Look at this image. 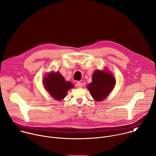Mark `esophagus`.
Here are the masks:
<instances>
[{
    "instance_id": "1",
    "label": "esophagus",
    "mask_w": 156,
    "mask_h": 156,
    "mask_svg": "<svg viewBox=\"0 0 156 156\" xmlns=\"http://www.w3.org/2000/svg\"><path fill=\"white\" fill-rule=\"evenodd\" d=\"M76 86H77L78 87H79V88L81 87H82V83L80 82V81H78V82L76 83Z\"/></svg>"
}]
</instances>
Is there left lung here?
Returning <instances> with one entry per match:
<instances>
[{
  "label": "left lung",
  "instance_id": "left-lung-1",
  "mask_svg": "<svg viewBox=\"0 0 156 156\" xmlns=\"http://www.w3.org/2000/svg\"><path fill=\"white\" fill-rule=\"evenodd\" d=\"M116 81L108 70H96L93 75L92 82L87 85L91 96L96 101L105 99L114 89Z\"/></svg>",
  "mask_w": 156,
  "mask_h": 156
}]
</instances>
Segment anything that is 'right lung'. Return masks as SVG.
Returning <instances> with one entry per match:
<instances>
[{
  "label": "right lung",
  "mask_w": 156,
  "mask_h": 156,
  "mask_svg": "<svg viewBox=\"0 0 156 156\" xmlns=\"http://www.w3.org/2000/svg\"><path fill=\"white\" fill-rule=\"evenodd\" d=\"M42 83L46 91L57 101L63 99L68 91L74 87L73 83L66 81L58 72H50L44 77Z\"/></svg>",
  "instance_id": "add662e5"
}]
</instances>
